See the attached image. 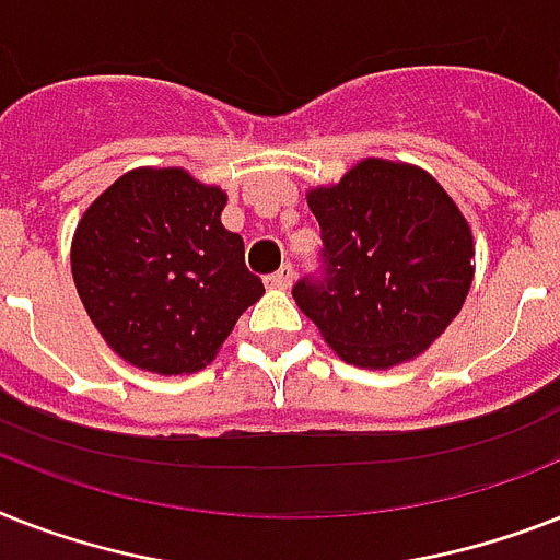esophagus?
Masks as SVG:
<instances>
[{
    "mask_svg": "<svg viewBox=\"0 0 560 560\" xmlns=\"http://www.w3.org/2000/svg\"><path fill=\"white\" fill-rule=\"evenodd\" d=\"M293 276H295L293 265H288V261H284V265L272 272V276H267V284H270V288H276V290H288L290 284H293Z\"/></svg>",
    "mask_w": 560,
    "mask_h": 560,
    "instance_id": "1",
    "label": "esophagus"
}]
</instances>
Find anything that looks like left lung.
Segmentation results:
<instances>
[{"label": "left lung", "instance_id": "8db88e82", "mask_svg": "<svg viewBox=\"0 0 560 560\" xmlns=\"http://www.w3.org/2000/svg\"><path fill=\"white\" fill-rule=\"evenodd\" d=\"M322 230V270L293 299L325 342L357 368L420 357L471 288V230L443 186L408 163L368 158L307 192Z\"/></svg>", "mask_w": 560, "mask_h": 560}]
</instances>
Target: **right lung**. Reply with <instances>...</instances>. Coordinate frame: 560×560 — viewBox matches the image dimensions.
Instances as JSON below:
<instances>
[{
	"mask_svg": "<svg viewBox=\"0 0 560 560\" xmlns=\"http://www.w3.org/2000/svg\"><path fill=\"white\" fill-rule=\"evenodd\" d=\"M226 195L189 172L131 170L85 209L71 272L85 313L126 362L192 374L265 293L244 241L221 224Z\"/></svg>",
	"mask_w": 560,
	"mask_h": 560,
	"instance_id": "right-lung-1",
	"label": "right lung"
}]
</instances>
